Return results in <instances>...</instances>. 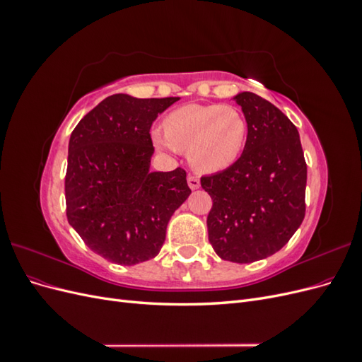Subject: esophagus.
<instances>
[{
    "mask_svg": "<svg viewBox=\"0 0 362 362\" xmlns=\"http://www.w3.org/2000/svg\"><path fill=\"white\" fill-rule=\"evenodd\" d=\"M187 182H189V187H190L192 190L199 189V185H201L199 178H198V177H194V175H190V177L187 178Z\"/></svg>",
    "mask_w": 362,
    "mask_h": 362,
    "instance_id": "esophagus-1",
    "label": "esophagus"
}]
</instances>
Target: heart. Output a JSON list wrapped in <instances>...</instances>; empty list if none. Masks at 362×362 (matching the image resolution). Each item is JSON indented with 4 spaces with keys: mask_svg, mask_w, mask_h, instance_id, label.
I'll use <instances>...</instances> for the list:
<instances>
[{
    "mask_svg": "<svg viewBox=\"0 0 362 362\" xmlns=\"http://www.w3.org/2000/svg\"><path fill=\"white\" fill-rule=\"evenodd\" d=\"M164 136L156 133L161 149L187 151L190 166L216 173L234 164L246 145L247 120L234 105L187 104L164 119Z\"/></svg>",
    "mask_w": 362,
    "mask_h": 362,
    "instance_id": "b5f03b06",
    "label": "heart"
}]
</instances>
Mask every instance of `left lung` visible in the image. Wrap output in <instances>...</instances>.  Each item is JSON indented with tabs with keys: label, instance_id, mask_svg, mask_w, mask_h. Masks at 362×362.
<instances>
[{
	"label": "left lung",
	"instance_id": "obj_1",
	"mask_svg": "<svg viewBox=\"0 0 362 362\" xmlns=\"http://www.w3.org/2000/svg\"><path fill=\"white\" fill-rule=\"evenodd\" d=\"M247 120L243 154L202 177L211 196L208 240L222 259L254 262L288 243L305 217L306 163L298 128L252 92L234 96Z\"/></svg>",
	"mask_w": 362,
	"mask_h": 362
}]
</instances>
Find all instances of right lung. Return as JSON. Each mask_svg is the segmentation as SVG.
Returning a JSON list of instances; mask_svg holds the SVG:
<instances>
[{
    "mask_svg": "<svg viewBox=\"0 0 362 362\" xmlns=\"http://www.w3.org/2000/svg\"><path fill=\"white\" fill-rule=\"evenodd\" d=\"M180 98H105L72 131L64 178L69 225L120 266L154 258L192 190L185 170L151 172V125Z\"/></svg>",
    "mask_w": 362,
    "mask_h": 362,
    "instance_id": "1",
    "label": "right lung"
}]
</instances>
